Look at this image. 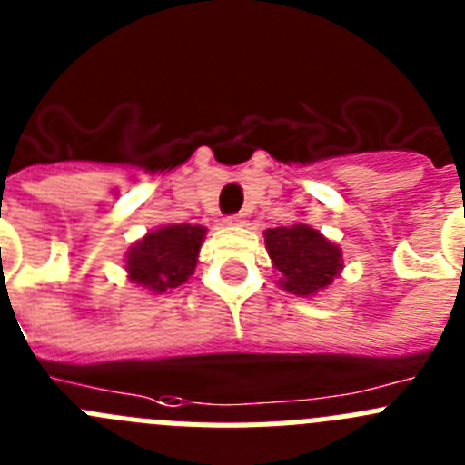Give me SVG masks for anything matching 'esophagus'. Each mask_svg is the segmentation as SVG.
Segmentation results:
<instances>
[{
    "label": "esophagus",
    "instance_id": "obj_1",
    "mask_svg": "<svg viewBox=\"0 0 465 465\" xmlns=\"http://www.w3.org/2000/svg\"><path fill=\"white\" fill-rule=\"evenodd\" d=\"M225 225H244V214L225 216Z\"/></svg>",
    "mask_w": 465,
    "mask_h": 465
}]
</instances>
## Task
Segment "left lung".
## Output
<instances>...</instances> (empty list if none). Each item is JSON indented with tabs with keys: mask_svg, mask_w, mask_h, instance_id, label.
<instances>
[{
	"mask_svg": "<svg viewBox=\"0 0 465 465\" xmlns=\"http://www.w3.org/2000/svg\"><path fill=\"white\" fill-rule=\"evenodd\" d=\"M265 244L274 267L283 274L281 283L292 295L322 291L343 267L339 246L304 223L267 230Z\"/></svg>",
	"mask_w": 465,
	"mask_h": 465,
	"instance_id": "8db88e82",
	"label": "left lung"
}]
</instances>
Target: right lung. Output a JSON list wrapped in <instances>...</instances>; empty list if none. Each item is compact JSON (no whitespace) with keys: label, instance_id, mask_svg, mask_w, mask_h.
Instances as JSON below:
<instances>
[{"label":"right lung","instance_id":"1","mask_svg":"<svg viewBox=\"0 0 465 465\" xmlns=\"http://www.w3.org/2000/svg\"><path fill=\"white\" fill-rule=\"evenodd\" d=\"M203 240V225L177 223L152 230L129 251V279L154 292L180 288L193 274Z\"/></svg>","mask_w":465,"mask_h":465}]
</instances>
